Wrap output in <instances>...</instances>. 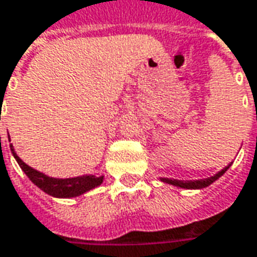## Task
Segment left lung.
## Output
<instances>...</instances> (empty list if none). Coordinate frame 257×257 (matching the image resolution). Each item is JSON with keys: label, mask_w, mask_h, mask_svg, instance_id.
<instances>
[{"label": "left lung", "mask_w": 257, "mask_h": 257, "mask_svg": "<svg viewBox=\"0 0 257 257\" xmlns=\"http://www.w3.org/2000/svg\"><path fill=\"white\" fill-rule=\"evenodd\" d=\"M232 164V163H231ZM231 164H228L227 167H224L221 171H218L217 174H214L213 177H209V178L203 179H192V181H181V179H172V178H160L161 182L164 184L172 185V186H177V188H182V189H202V188H206L211 185L214 181L220 178L221 175H224V172L228 170Z\"/></svg>", "instance_id": "1"}]
</instances>
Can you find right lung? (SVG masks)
Segmentation results:
<instances>
[{"instance_id": "right-lung-1", "label": "right lung", "mask_w": 257, "mask_h": 257, "mask_svg": "<svg viewBox=\"0 0 257 257\" xmlns=\"http://www.w3.org/2000/svg\"><path fill=\"white\" fill-rule=\"evenodd\" d=\"M8 139H10V135H8ZM10 147L14 157L18 161V164L22 168V171L28 175V178L37 188H40L41 191L46 192L50 196L60 197V199H71V197L80 196V195H83L86 192L91 191V189L97 188L98 185L103 184V175L101 177L80 175V177H73V178H54V177H48L44 172L37 171L33 167L28 166L25 161H22V159L16 154L12 143L10 145Z\"/></svg>"}]
</instances>
